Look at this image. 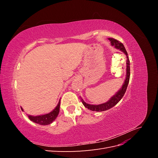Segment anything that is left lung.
<instances>
[{
	"label": "left lung",
	"instance_id": "left-lung-1",
	"mask_svg": "<svg viewBox=\"0 0 158 158\" xmlns=\"http://www.w3.org/2000/svg\"><path fill=\"white\" fill-rule=\"evenodd\" d=\"M111 41V45L114 46V48L120 50L121 51L123 52L127 56V69H126V78L123 84L122 85V87L120 88L116 94L113 95V96L110 98L108 101L104 103L99 104V105H91L85 103L84 100L81 98V101H82L83 105L85 108H88V109L91 110L93 111H106L109 109L112 108L115 106L116 104L118 103V102L123 98V97L125 95L126 90L128 86V84L129 82V79H130V61L128 56V53L125 49V47H124L123 44L120 41H117V40H114L113 38H109L108 39Z\"/></svg>",
	"mask_w": 158,
	"mask_h": 158
}]
</instances>
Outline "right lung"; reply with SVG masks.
<instances>
[{
    "instance_id": "1",
    "label": "right lung",
    "mask_w": 158,
    "mask_h": 158,
    "mask_svg": "<svg viewBox=\"0 0 158 158\" xmlns=\"http://www.w3.org/2000/svg\"><path fill=\"white\" fill-rule=\"evenodd\" d=\"M60 100L57 104L56 107L52 110V111L49 113H47L45 114H41V115H37V116H33V115H28L30 120L33 121V123H35L37 124H39L41 125H47L53 122L56 118L57 117L59 113V109H60ZM22 111H23V109L21 107Z\"/></svg>"
}]
</instances>
